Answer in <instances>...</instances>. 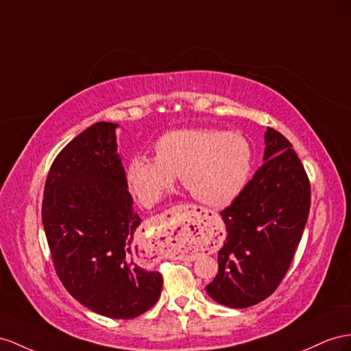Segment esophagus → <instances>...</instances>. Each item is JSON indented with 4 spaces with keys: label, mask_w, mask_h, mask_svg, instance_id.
Instances as JSON below:
<instances>
[{
    "label": "esophagus",
    "mask_w": 351,
    "mask_h": 351,
    "mask_svg": "<svg viewBox=\"0 0 351 351\" xmlns=\"http://www.w3.org/2000/svg\"><path fill=\"white\" fill-rule=\"evenodd\" d=\"M167 236V249L179 250L202 243L208 231V212L193 204L176 206L167 210L163 217Z\"/></svg>",
    "instance_id": "esophagus-1"
}]
</instances>
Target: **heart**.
<instances>
[{
    "label": "heart",
    "mask_w": 351,
    "mask_h": 351,
    "mask_svg": "<svg viewBox=\"0 0 351 351\" xmlns=\"http://www.w3.org/2000/svg\"><path fill=\"white\" fill-rule=\"evenodd\" d=\"M154 158L134 156L125 166L130 191L145 206H154L181 175L197 202L226 208L245 190L252 172V147L236 132L178 129L152 145Z\"/></svg>",
    "instance_id": "obj_1"
}]
</instances>
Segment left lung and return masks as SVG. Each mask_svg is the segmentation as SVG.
<instances>
[{
    "label": "left lung",
    "mask_w": 351,
    "mask_h": 351,
    "mask_svg": "<svg viewBox=\"0 0 351 351\" xmlns=\"http://www.w3.org/2000/svg\"><path fill=\"white\" fill-rule=\"evenodd\" d=\"M265 145V163L221 212L227 237L218 252L219 271L206 286L210 298L232 308L255 305L277 289L310 212V179L292 143L268 128Z\"/></svg>",
    "instance_id": "1"
}]
</instances>
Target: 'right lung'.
Here are the masks:
<instances>
[{"label":"right lung","instance_id":"add662e5","mask_svg":"<svg viewBox=\"0 0 351 351\" xmlns=\"http://www.w3.org/2000/svg\"><path fill=\"white\" fill-rule=\"evenodd\" d=\"M115 128L96 123L59 152L41 215L65 289L105 317L133 319L157 302L163 277L141 265L134 239L141 219L117 154Z\"/></svg>","mask_w":351,"mask_h":351}]
</instances>
